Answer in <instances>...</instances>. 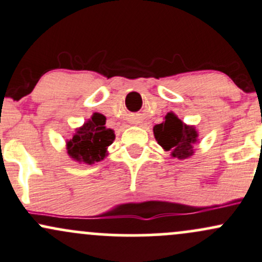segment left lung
Here are the masks:
<instances>
[{
    "mask_svg": "<svg viewBox=\"0 0 262 262\" xmlns=\"http://www.w3.org/2000/svg\"><path fill=\"white\" fill-rule=\"evenodd\" d=\"M155 140L170 157L178 160L188 159L195 153L199 143V133L194 125H188L173 112H169L164 122L153 128Z\"/></svg>",
    "mask_w": 262,
    "mask_h": 262,
    "instance_id": "obj_1",
    "label": "left lung"
}]
</instances>
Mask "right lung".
<instances>
[{
    "label": "right lung",
    "mask_w": 262,
    "mask_h": 262,
    "mask_svg": "<svg viewBox=\"0 0 262 262\" xmlns=\"http://www.w3.org/2000/svg\"><path fill=\"white\" fill-rule=\"evenodd\" d=\"M105 118L100 113H93L84 124L76 128L71 139L66 142L67 154L72 160L92 165L108 155V146L114 142V130L105 126Z\"/></svg>",
    "instance_id": "right-lung-1"
}]
</instances>
